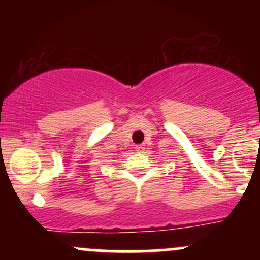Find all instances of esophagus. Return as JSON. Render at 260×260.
Instances as JSON below:
<instances>
[{
    "mask_svg": "<svg viewBox=\"0 0 260 260\" xmlns=\"http://www.w3.org/2000/svg\"><path fill=\"white\" fill-rule=\"evenodd\" d=\"M136 151L137 153H144L145 151V147L143 144H140V145H137L136 147Z\"/></svg>",
    "mask_w": 260,
    "mask_h": 260,
    "instance_id": "esophagus-1",
    "label": "esophagus"
}]
</instances>
